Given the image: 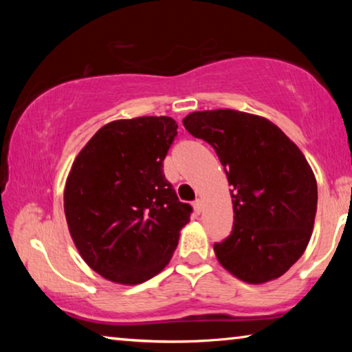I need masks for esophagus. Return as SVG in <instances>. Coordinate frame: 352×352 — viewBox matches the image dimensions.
<instances>
[{
	"instance_id": "1",
	"label": "esophagus",
	"mask_w": 352,
	"mask_h": 352,
	"mask_svg": "<svg viewBox=\"0 0 352 352\" xmlns=\"http://www.w3.org/2000/svg\"><path fill=\"white\" fill-rule=\"evenodd\" d=\"M194 210H195V212H197V214H200L201 211H204V201L195 200L194 201Z\"/></svg>"
}]
</instances>
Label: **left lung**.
Instances as JSON below:
<instances>
[{
    "instance_id": "obj_1",
    "label": "left lung",
    "mask_w": 352,
    "mask_h": 352,
    "mask_svg": "<svg viewBox=\"0 0 352 352\" xmlns=\"http://www.w3.org/2000/svg\"><path fill=\"white\" fill-rule=\"evenodd\" d=\"M183 126L216 151L225 168L234 223L214 253L248 284L283 276L311 241L317 180L298 146L269 119L230 109L194 111Z\"/></svg>"
}]
</instances>
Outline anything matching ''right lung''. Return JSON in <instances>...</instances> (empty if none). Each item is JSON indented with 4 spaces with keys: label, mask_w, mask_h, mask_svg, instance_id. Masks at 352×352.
Instances as JSON below:
<instances>
[{
    "label": "right lung",
    "mask_w": 352,
    "mask_h": 352,
    "mask_svg": "<svg viewBox=\"0 0 352 352\" xmlns=\"http://www.w3.org/2000/svg\"><path fill=\"white\" fill-rule=\"evenodd\" d=\"M177 127L169 116L111 121L71 166L63 192L69 234L88 267L111 283L158 275L189 222L192 208L163 174Z\"/></svg>",
    "instance_id": "1"
}]
</instances>
